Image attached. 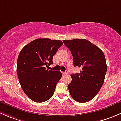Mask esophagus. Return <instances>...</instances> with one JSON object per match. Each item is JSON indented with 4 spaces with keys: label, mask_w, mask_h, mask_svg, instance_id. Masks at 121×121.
<instances>
[{
    "label": "esophagus",
    "mask_w": 121,
    "mask_h": 121,
    "mask_svg": "<svg viewBox=\"0 0 121 121\" xmlns=\"http://www.w3.org/2000/svg\"><path fill=\"white\" fill-rule=\"evenodd\" d=\"M62 74H63V75H67V74H68V72L67 71H65V72H63V73H62Z\"/></svg>",
    "instance_id": "esophagus-1"
}]
</instances>
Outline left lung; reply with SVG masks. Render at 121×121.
I'll list each match as a JSON object with an SVG mask.
<instances>
[{
	"label": "left lung",
	"mask_w": 121,
	"mask_h": 121,
	"mask_svg": "<svg viewBox=\"0 0 121 121\" xmlns=\"http://www.w3.org/2000/svg\"><path fill=\"white\" fill-rule=\"evenodd\" d=\"M63 43L71 51L74 66L82 68L80 73L71 75L69 94L77 102H88L95 97L104 81L107 70L104 54L85 39L64 40Z\"/></svg>",
	"instance_id": "obj_1"
}]
</instances>
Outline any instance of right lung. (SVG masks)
<instances>
[{
    "instance_id": "obj_1",
    "label": "right lung",
    "mask_w": 121,
    "mask_h": 121,
    "mask_svg": "<svg viewBox=\"0 0 121 121\" xmlns=\"http://www.w3.org/2000/svg\"><path fill=\"white\" fill-rule=\"evenodd\" d=\"M63 44L60 40L37 39L24 46L17 61V73L22 90L30 99L43 102L53 96L61 78L60 71L48 70L53 57Z\"/></svg>"
}]
</instances>
